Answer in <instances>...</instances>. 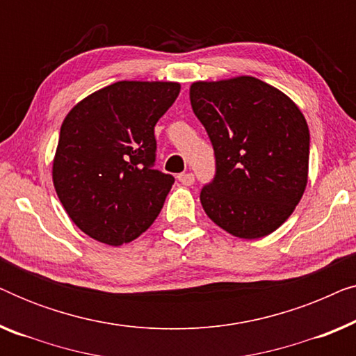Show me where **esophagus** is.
<instances>
[{
	"mask_svg": "<svg viewBox=\"0 0 356 356\" xmlns=\"http://www.w3.org/2000/svg\"><path fill=\"white\" fill-rule=\"evenodd\" d=\"M178 181L184 184V186H191V184L194 183V175L193 173H181L178 177Z\"/></svg>",
	"mask_w": 356,
	"mask_h": 356,
	"instance_id": "34e87169",
	"label": "esophagus"
}]
</instances>
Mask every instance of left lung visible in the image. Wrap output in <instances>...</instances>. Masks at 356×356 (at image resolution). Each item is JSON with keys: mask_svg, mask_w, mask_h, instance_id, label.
Segmentation results:
<instances>
[{"mask_svg": "<svg viewBox=\"0 0 356 356\" xmlns=\"http://www.w3.org/2000/svg\"><path fill=\"white\" fill-rule=\"evenodd\" d=\"M189 99L216 154V177L201 191L207 217L245 240L270 235L308 183L303 113L284 92L251 76L193 82Z\"/></svg>", "mask_w": 356, "mask_h": 356, "instance_id": "left-lung-1", "label": "left lung"}]
</instances>
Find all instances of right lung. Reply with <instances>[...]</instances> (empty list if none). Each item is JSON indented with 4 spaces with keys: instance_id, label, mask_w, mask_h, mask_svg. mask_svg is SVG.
Masks as SVG:
<instances>
[{
    "instance_id": "right-lung-1",
    "label": "right lung",
    "mask_w": 356,
    "mask_h": 356,
    "mask_svg": "<svg viewBox=\"0 0 356 356\" xmlns=\"http://www.w3.org/2000/svg\"><path fill=\"white\" fill-rule=\"evenodd\" d=\"M178 82L120 81L72 106L61 124L53 184L67 216L110 246L129 243L162 211L175 178L154 168V126Z\"/></svg>"
}]
</instances>
